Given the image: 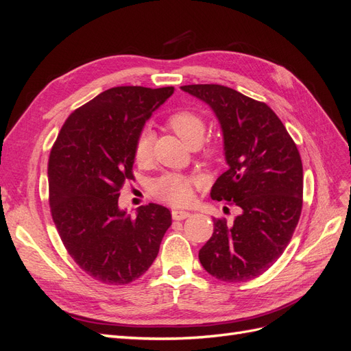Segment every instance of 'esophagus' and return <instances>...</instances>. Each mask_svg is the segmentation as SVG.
<instances>
[{
    "instance_id": "esophagus-1",
    "label": "esophagus",
    "mask_w": 351,
    "mask_h": 351,
    "mask_svg": "<svg viewBox=\"0 0 351 351\" xmlns=\"http://www.w3.org/2000/svg\"><path fill=\"white\" fill-rule=\"evenodd\" d=\"M171 215H173V219H176V221H183V219H186V218L190 217V212L174 209V210L171 212Z\"/></svg>"
}]
</instances>
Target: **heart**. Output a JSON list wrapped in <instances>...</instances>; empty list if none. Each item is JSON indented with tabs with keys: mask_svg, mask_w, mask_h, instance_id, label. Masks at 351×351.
Listing matches in <instances>:
<instances>
[{
	"mask_svg": "<svg viewBox=\"0 0 351 351\" xmlns=\"http://www.w3.org/2000/svg\"><path fill=\"white\" fill-rule=\"evenodd\" d=\"M167 124L187 146L196 147L204 141L206 134V120L200 114L189 110H178L167 119ZM152 139L154 134L149 129H143L136 137L133 147L134 162L139 167H146L152 161ZM218 147L206 145L202 149L204 158H214ZM193 180L180 174H165L159 177L152 186V195L161 202L173 206H184L193 197Z\"/></svg>",
	"mask_w": 351,
	"mask_h": 351,
	"instance_id": "b5f03b06",
	"label": "heart"
}]
</instances>
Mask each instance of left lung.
I'll return each instance as SVG.
<instances>
[{
	"mask_svg": "<svg viewBox=\"0 0 351 351\" xmlns=\"http://www.w3.org/2000/svg\"><path fill=\"white\" fill-rule=\"evenodd\" d=\"M182 89L209 104L218 117L228 169L212 186L210 197L239 208L232 224L214 218L199 261L212 277L246 282L268 271L293 237L303 206L302 158L265 102L222 84Z\"/></svg>",
	"mask_w": 351,
	"mask_h": 351,
	"instance_id": "left-lung-1",
	"label": "left lung"
}]
</instances>
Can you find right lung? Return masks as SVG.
I'll list each match as a JSON object with an SVG mask.
<instances>
[{
    "label": "right lung",
    "instance_id": "1",
    "mask_svg": "<svg viewBox=\"0 0 351 351\" xmlns=\"http://www.w3.org/2000/svg\"><path fill=\"white\" fill-rule=\"evenodd\" d=\"M173 92V86L111 88L74 110L52 145V221L73 261L99 282L124 285L139 278L171 226L167 208L143 205L132 218L119 208V197L134 180L136 137Z\"/></svg>",
    "mask_w": 351,
    "mask_h": 351
}]
</instances>
